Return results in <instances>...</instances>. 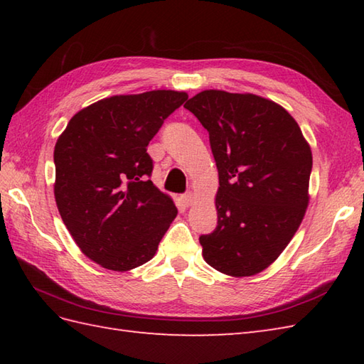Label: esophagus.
Wrapping results in <instances>:
<instances>
[{"instance_id":"34e87169","label":"esophagus","mask_w":364,"mask_h":364,"mask_svg":"<svg viewBox=\"0 0 364 364\" xmlns=\"http://www.w3.org/2000/svg\"><path fill=\"white\" fill-rule=\"evenodd\" d=\"M181 200H183L184 206H191L192 203H194V194H192V192H186V194L181 196Z\"/></svg>"}]
</instances>
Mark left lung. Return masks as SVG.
<instances>
[{
  "label": "left lung",
  "instance_id": "1",
  "mask_svg": "<svg viewBox=\"0 0 364 364\" xmlns=\"http://www.w3.org/2000/svg\"><path fill=\"white\" fill-rule=\"evenodd\" d=\"M184 107L210 133L219 170L218 227L200 236L203 258L222 274H258L304 219L310 145L288 111L258 95L203 90Z\"/></svg>",
  "mask_w": 364,
  "mask_h": 364
}]
</instances>
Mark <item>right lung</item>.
Returning <instances> with one entry per match:
<instances>
[{"mask_svg":"<svg viewBox=\"0 0 364 364\" xmlns=\"http://www.w3.org/2000/svg\"><path fill=\"white\" fill-rule=\"evenodd\" d=\"M188 100L151 90L100 100L75 114L54 146V197L67 230L87 258L106 269L150 261L176 218L154 186L146 146Z\"/></svg>","mask_w":364,"mask_h":364,"instance_id":"add662e5","label":"right lung"}]
</instances>
